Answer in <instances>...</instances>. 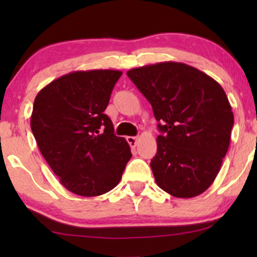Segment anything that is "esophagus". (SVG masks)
I'll return each instance as SVG.
<instances>
[{
  "mask_svg": "<svg viewBox=\"0 0 257 257\" xmlns=\"http://www.w3.org/2000/svg\"><path fill=\"white\" fill-rule=\"evenodd\" d=\"M126 140H127V143L130 144V146L136 147L137 142H138V138H137V137H127V138H126Z\"/></svg>",
  "mask_w": 257,
  "mask_h": 257,
  "instance_id": "esophagus-1",
  "label": "esophagus"
}]
</instances>
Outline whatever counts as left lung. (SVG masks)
<instances>
[{
    "label": "left lung",
    "mask_w": 257,
    "mask_h": 257,
    "mask_svg": "<svg viewBox=\"0 0 257 257\" xmlns=\"http://www.w3.org/2000/svg\"><path fill=\"white\" fill-rule=\"evenodd\" d=\"M127 76L160 121L151 160L157 185L177 198L201 194L215 180L230 143L234 114L224 90L184 63L140 66Z\"/></svg>",
    "instance_id": "left-lung-1"
}]
</instances>
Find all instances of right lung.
Here are the masks:
<instances>
[{
    "label": "right lung",
    "instance_id": "obj_1",
    "mask_svg": "<svg viewBox=\"0 0 257 257\" xmlns=\"http://www.w3.org/2000/svg\"><path fill=\"white\" fill-rule=\"evenodd\" d=\"M118 70L70 72L35 98L30 126L42 156L61 184L82 196H97L120 181L132 153L104 113Z\"/></svg>",
    "mask_w": 257,
    "mask_h": 257
}]
</instances>
